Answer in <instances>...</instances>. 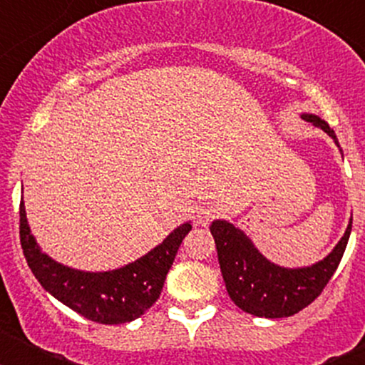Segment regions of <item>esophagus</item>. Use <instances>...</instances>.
Segmentation results:
<instances>
[{
	"instance_id": "esophagus-1",
	"label": "esophagus",
	"mask_w": 365,
	"mask_h": 365,
	"mask_svg": "<svg viewBox=\"0 0 365 365\" xmlns=\"http://www.w3.org/2000/svg\"><path fill=\"white\" fill-rule=\"evenodd\" d=\"M215 215H217V206L212 205V202H202L195 212V221H197V225H208Z\"/></svg>"
}]
</instances>
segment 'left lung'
I'll return each instance as SVG.
<instances>
[{
	"label": "left lung",
	"mask_w": 365,
	"mask_h": 365,
	"mask_svg": "<svg viewBox=\"0 0 365 365\" xmlns=\"http://www.w3.org/2000/svg\"><path fill=\"white\" fill-rule=\"evenodd\" d=\"M302 118L324 130L338 146L334 131L318 115L303 113ZM353 217L333 252L322 261L311 267L285 269L267 259L243 230L235 228L232 222L215 219L210 232L217 247L219 267L228 296L241 311L259 318H287L296 314L311 305L333 278L346 252Z\"/></svg>",
	"instance_id": "obj_1"
}]
</instances>
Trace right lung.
Returning <instances> with one entry per match:
<instances>
[{"mask_svg": "<svg viewBox=\"0 0 365 365\" xmlns=\"http://www.w3.org/2000/svg\"><path fill=\"white\" fill-rule=\"evenodd\" d=\"M190 230L192 222L180 225L153 250L120 269L86 272L62 265L41 252L31 234L24 201L19 205L21 248L40 285L83 318L106 325L137 320L157 302L168 270Z\"/></svg>", "mask_w": 365, "mask_h": 365, "instance_id": "right-lung-1", "label": "right lung"}]
</instances>
